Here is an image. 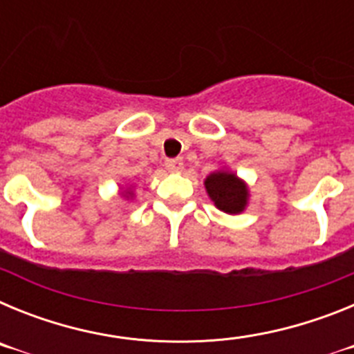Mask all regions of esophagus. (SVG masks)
<instances>
[{"instance_id": "esophagus-1", "label": "esophagus", "mask_w": 354, "mask_h": 354, "mask_svg": "<svg viewBox=\"0 0 354 354\" xmlns=\"http://www.w3.org/2000/svg\"><path fill=\"white\" fill-rule=\"evenodd\" d=\"M165 167H167V170L171 171V174H177V171H180L184 168V162L183 159H168V161L165 162Z\"/></svg>"}]
</instances>
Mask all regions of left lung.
I'll return each mask as SVG.
<instances>
[{
  "instance_id": "left-lung-1",
  "label": "left lung",
  "mask_w": 354,
  "mask_h": 354,
  "mask_svg": "<svg viewBox=\"0 0 354 354\" xmlns=\"http://www.w3.org/2000/svg\"><path fill=\"white\" fill-rule=\"evenodd\" d=\"M205 192L212 204L227 214L245 212L250 202V187L245 180L237 177L232 170L221 168L205 177Z\"/></svg>"
}]
</instances>
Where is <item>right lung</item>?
Wrapping results in <instances>:
<instances>
[{"label": "right lung", "instance_id": "add662e5", "mask_svg": "<svg viewBox=\"0 0 354 354\" xmlns=\"http://www.w3.org/2000/svg\"><path fill=\"white\" fill-rule=\"evenodd\" d=\"M118 195L124 196L126 200H131L134 196V187L131 186V184H129V186H126V187H120V193H118Z\"/></svg>", "mask_w": 354, "mask_h": 354}]
</instances>
